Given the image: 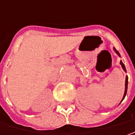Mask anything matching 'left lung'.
I'll return each instance as SVG.
<instances>
[{"mask_svg":"<svg viewBox=\"0 0 135 135\" xmlns=\"http://www.w3.org/2000/svg\"><path fill=\"white\" fill-rule=\"evenodd\" d=\"M113 50H114V52L117 53L119 57H121L120 56V54L119 53V52L117 51V49H115V48H113ZM120 65H121V66H122V69H123V70L125 71V72H126V67H125V65H124V64L122 63V61H120ZM125 92H124V95H123V98H122V101H121V102H122V101H123V99L125 98V97H126V93H127V89H128V76H126V84H125ZM120 102V103H121Z\"/></svg>","mask_w":135,"mask_h":135,"instance_id":"8db88e82","label":"left lung"}]
</instances>
